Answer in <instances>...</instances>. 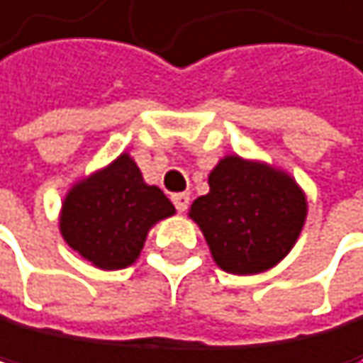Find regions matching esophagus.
Listing matches in <instances>:
<instances>
[{"label":"esophagus","instance_id":"esophagus-1","mask_svg":"<svg viewBox=\"0 0 363 363\" xmlns=\"http://www.w3.org/2000/svg\"><path fill=\"white\" fill-rule=\"evenodd\" d=\"M172 201L178 212H185L189 208V191H178V194L172 196Z\"/></svg>","mask_w":363,"mask_h":363}]
</instances>
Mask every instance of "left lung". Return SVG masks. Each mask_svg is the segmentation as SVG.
Instances as JSON below:
<instances>
[{
    "instance_id": "left-lung-1",
    "label": "left lung",
    "mask_w": 363,
    "mask_h": 363,
    "mask_svg": "<svg viewBox=\"0 0 363 363\" xmlns=\"http://www.w3.org/2000/svg\"><path fill=\"white\" fill-rule=\"evenodd\" d=\"M210 191L191 203L194 219L228 273L267 271L289 253L307 203L294 180L276 169L228 155L210 174Z\"/></svg>"
}]
</instances>
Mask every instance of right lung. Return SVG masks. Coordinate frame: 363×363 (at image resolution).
<instances>
[{"instance_id": "obj_1", "label": "right lung", "mask_w": 363, "mask_h": 363, "mask_svg": "<svg viewBox=\"0 0 363 363\" xmlns=\"http://www.w3.org/2000/svg\"><path fill=\"white\" fill-rule=\"evenodd\" d=\"M176 210L162 189L146 185L124 153L76 185L62 206L65 242L99 269H124L138 259L149 228Z\"/></svg>"}]
</instances>
